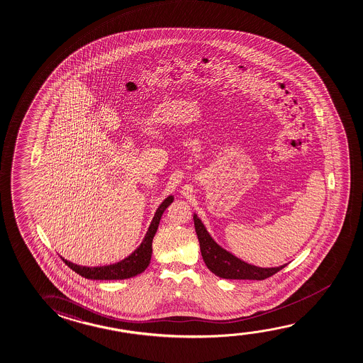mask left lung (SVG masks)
I'll return each instance as SVG.
<instances>
[{"instance_id": "obj_1", "label": "left lung", "mask_w": 363, "mask_h": 363, "mask_svg": "<svg viewBox=\"0 0 363 363\" xmlns=\"http://www.w3.org/2000/svg\"><path fill=\"white\" fill-rule=\"evenodd\" d=\"M195 230L200 241L201 255L205 261L206 266L216 276L226 279H266L272 274H277L286 264L279 267L262 268L243 262L240 258L227 252L225 248L216 243L206 230L203 223L197 215H194Z\"/></svg>"}]
</instances>
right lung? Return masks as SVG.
<instances>
[{"mask_svg":"<svg viewBox=\"0 0 363 363\" xmlns=\"http://www.w3.org/2000/svg\"><path fill=\"white\" fill-rule=\"evenodd\" d=\"M172 202H174V196H168L167 199L163 201L157 211H156V213L153 216L151 225L148 227L147 232H146L141 245L128 257L122 259L120 262L112 263V264H107V266L86 267V266L74 264V263L69 262L67 259L61 257L63 262L66 263L76 274L89 279H101V281H104V279H126L142 274L148 267L150 261H151L152 240L155 235H156V232H157L160 220H161L164 210Z\"/></svg>","mask_w":363,"mask_h":363,"instance_id":"add662e5","label":"right lung"}]
</instances>
